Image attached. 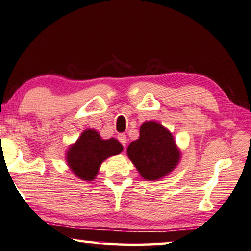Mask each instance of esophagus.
I'll list each match as a JSON object with an SVG mask.
<instances>
[{"mask_svg":"<svg viewBox=\"0 0 251 251\" xmlns=\"http://www.w3.org/2000/svg\"><path fill=\"white\" fill-rule=\"evenodd\" d=\"M118 140L122 143L123 147H126V134H123V133L119 134L118 135Z\"/></svg>","mask_w":251,"mask_h":251,"instance_id":"1","label":"esophagus"}]
</instances>
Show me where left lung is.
Listing matches in <instances>:
<instances>
[{
  "label": "left lung",
  "mask_w": 251,
  "mask_h": 251,
  "mask_svg": "<svg viewBox=\"0 0 251 251\" xmlns=\"http://www.w3.org/2000/svg\"><path fill=\"white\" fill-rule=\"evenodd\" d=\"M126 154L147 181L160 180L171 174L181 159L174 135L157 121L142 123L140 135L128 146Z\"/></svg>",
  "instance_id": "1"
}]
</instances>
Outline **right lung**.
I'll return each instance as SVG.
<instances>
[{
  "mask_svg": "<svg viewBox=\"0 0 251 251\" xmlns=\"http://www.w3.org/2000/svg\"><path fill=\"white\" fill-rule=\"evenodd\" d=\"M123 147L117 139L104 140L97 130L87 129L69 147L65 160L76 178L83 181H93L102 162L112 155L121 153Z\"/></svg>",
  "mask_w": 251,
  "mask_h": 251,
  "instance_id": "1",
  "label": "right lung"
}]
</instances>
